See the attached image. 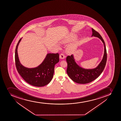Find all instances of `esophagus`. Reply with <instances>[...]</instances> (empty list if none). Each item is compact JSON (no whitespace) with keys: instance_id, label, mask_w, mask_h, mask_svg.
Masks as SVG:
<instances>
[{"instance_id":"obj_1","label":"esophagus","mask_w":121,"mask_h":121,"mask_svg":"<svg viewBox=\"0 0 121 121\" xmlns=\"http://www.w3.org/2000/svg\"><path fill=\"white\" fill-rule=\"evenodd\" d=\"M65 56L63 54H61L60 55V58L61 59H64L65 58Z\"/></svg>"}]
</instances>
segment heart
Wrapping results in <instances>:
<instances>
[{"label": "heart", "mask_w": 121, "mask_h": 121, "mask_svg": "<svg viewBox=\"0 0 121 121\" xmlns=\"http://www.w3.org/2000/svg\"><path fill=\"white\" fill-rule=\"evenodd\" d=\"M74 37H75V36L74 37V36L72 35L70 36V37L69 38L63 40L62 41H61V42L63 43H67ZM77 47H78V44L77 43H73L67 47L66 48V52L68 54H72L76 50Z\"/></svg>", "instance_id": "obj_1"}]
</instances>
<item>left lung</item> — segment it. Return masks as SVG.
Returning a JSON list of instances; mask_svg holds the SVG:
<instances>
[{
	"mask_svg": "<svg viewBox=\"0 0 121 121\" xmlns=\"http://www.w3.org/2000/svg\"><path fill=\"white\" fill-rule=\"evenodd\" d=\"M91 37L94 36L98 37L103 43L104 46V53L100 64L96 68L92 69L83 68L79 66L76 62L73 55L67 56L66 61L67 63V74L72 80L78 84H87L98 78L104 69L107 62V50L104 41L99 33L93 28H91Z\"/></svg>",
	"mask_w": 121,
	"mask_h": 121,
	"instance_id": "obj_1",
	"label": "left lung"
}]
</instances>
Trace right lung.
Segmentation results:
<instances>
[{"instance_id":"add662e5","label":"right lung","mask_w":121,"mask_h":121,"mask_svg":"<svg viewBox=\"0 0 121 121\" xmlns=\"http://www.w3.org/2000/svg\"><path fill=\"white\" fill-rule=\"evenodd\" d=\"M18 41L16 47L15 61L17 70L27 82L36 87H42L48 84L52 79L54 66L59 61L58 53H48L42 62L37 67L28 68L21 64L18 56V46L22 40Z\"/></svg>"}]
</instances>
